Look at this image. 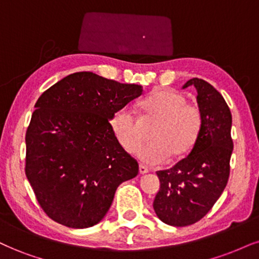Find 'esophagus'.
<instances>
[{
	"instance_id": "esophagus-1",
	"label": "esophagus",
	"mask_w": 259,
	"mask_h": 259,
	"mask_svg": "<svg viewBox=\"0 0 259 259\" xmlns=\"http://www.w3.org/2000/svg\"><path fill=\"white\" fill-rule=\"evenodd\" d=\"M139 173H140V174H146V173H149V168L145 167V165L140 164V165H139Z\"/></svg>"
}]
</instances>
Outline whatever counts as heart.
Masks as SVG:
<instances>
[{"mask_svg": "<svg viewBox=\"0 0 259 259\" xmlns=\"http://www.w3.org/2000/svg\"><path fill=\"white\" fill-rule=\"evenodd\" d=\"M143 119H155L150 131V142L142 146L138 121L128 107H120L111 114L110 130L117 143L127 152L137 150V157L146 164H158L185 156L199 138L203 126L202 111L197 104L188 103L186 96L173 89H157L138 104Z\"/></svg>", "mask_w": 259, "mask_h": 259, "instance_id": "heart-1", "label": "heart"}]
</instances>
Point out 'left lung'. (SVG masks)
Returning <instances> with one entry per match:
<instances>
[{
	"mask_svg": "<svg viewBox=\"0 0 259 259\" xmlns=\"http://www.w3.org/2000/svg\"><path fill=\"white\" fill-rule=\"evenodd\" d=\"M197 89L203 126L196 145L173 168L158 170L161 188L154 210L162 222L185 227L202 220L221 196L231 170L232 114L222 95L203 79H190L184 89Z\"/></svg>",
	"mask_w": 259,
	"mask_h": 259,
	"instance_id": "obj_1",
	"label": "left lung"
}]
</instances>
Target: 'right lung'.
I'll list each match as a JSON object with an SVG mask.
<instances>
[{"label": "right lung", "mask_w": 259, "mask_h": 259, "mask_svg": "<svg viewBox=\"0 0 259 259\" xmlns=\"http://www.w3.org/2000/svg\"><path fill=\"white\" fill-rule=\"evenodd\" d=\"M142 92V85L78 72L38 98L25 136V174L54 221L92 227L108 212L119 185L137 177L138 162L117 143L109 119Z\"/></svg>", "instance_id": "add662e5"}]
</instances>
